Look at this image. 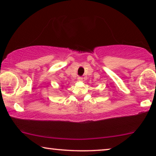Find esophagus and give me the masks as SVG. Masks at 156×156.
Returning <instances> with one entry per match:
<instances>
[{
  "label": "esophagus",
  "instance_id": "34e87169",
  "mask_svg": "<svg viewBox=\"0 0 156 156\" xmlns=\"http://www.w3.org/2000/svg\"><path fill=\"white\" fill-rule=\"evenodd\" d=\"M77 80H78V81H80V82H81V81H82L83 77H82V76H78Z\"/></svg>",
  "mask_w": 156,
  "mask_h": 156
}]
</instances>
